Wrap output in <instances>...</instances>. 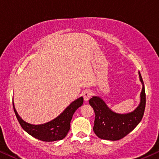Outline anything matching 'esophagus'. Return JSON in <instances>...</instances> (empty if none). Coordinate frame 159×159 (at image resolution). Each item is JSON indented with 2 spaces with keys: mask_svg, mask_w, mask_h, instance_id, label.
<instances>
[{
  "mask_svg": "<svg viewBox=\"0 0 159 159\" xmlns=\"http://www.w3.org/2000/svg\"><path fill=\"white\" fill-rule=\"evenodd\" d=\"M92 94V91H90V90H86L84 93V100H85V101H88V100H89V98H91Z\"/></svg>",
  "mask_w": 159,
  "mask_h": 159,
  "instance_id": "esophagus-1",
  "label": "esophagus"
}]
</instances>
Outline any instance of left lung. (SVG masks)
I'll list each match as a JSON object with an SVG mask.
<instances>
[{
    "instance_id": "1",
    "label": "left lung",
    "mask_w": 159,
    "mask_h": 159,
    "mask_svg": "<svg viewBox=\"0 0 159 159\" xmlns=\"http://www.w3.org/2000/svg\"><path fill=\"white\" fill-rule=\"evenodd\" d=\"M139 73L142 84L141 100L139 105L134 111L124 114H116L99 97L95 96L89 100V105L93 108L95 114L93 130L99 138L111 141L121 139L132 131L142 120L145 108L146 95L143 80L139 72Z\"/></svg>"
}]
</instances>
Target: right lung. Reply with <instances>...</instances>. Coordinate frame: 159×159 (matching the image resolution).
Returning a JSON list of instances; mask_svg holds the SVG:
<instances>
[{
    "label": "right lung",
    "instance_id": "right-lung-1",
    "mask_svg": "<svg viewBox=\"0 0 159 159\" xmlns=\"http://www.w3.org/2000/svg\"><path fill=\"white\" fill-rule=\"evenodd\" d=\"M13 103L15 115L20 125L28 134L37 139L43 142H54L63 139L67 136L70 128V121L73 114L84 103V98L81 97L73 101L62 113L55 119L47 123L31 125L23 120L18 115Z\"/></svg>",
    "mask_w": 159,
    "mask_h": 159
}]
</instances>
